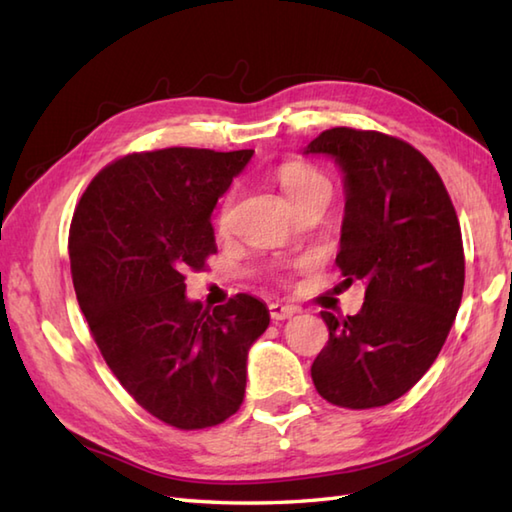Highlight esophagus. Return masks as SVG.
Instances as JSON below:
<instances>
[{"mask_svg": "<svg viewBox=\"0 0 512 512\" xmlns=\"http://www.w3.org/2000/svg\"><path fill=\"white\" fill-rule=\"evenodd\" d=\"M268 310H270V319H273V321H286L297 312L295 306H288V303H279V301L270 303Z\"/></svg>", "mask_w": 512, "mask_h": 512, "instance_id": "1", "label": "esophagus"}]
</instances>
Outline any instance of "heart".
<instances>
[{"label": "heart", "mask_w": 512, "mask_h": 512, "mask_svg": "<svg viewBox=\"0 0 512 512\" xmlns=\"http://www.w3.org/2000/svg\"><path fill=\"white\" fill-rule=\"evenodd\" d=\"M277 178L281 189L290 198L292 204H297L301 200H306L308 195L330 189V180L325 178V173L317 169L314 165H308V162L301 160H288L277 169ZM233 202H235V193L228 191L220 206H217L215 213V226L220 233H226L228 226H231V211H233Z\"/></svg>", "instance_id": "1"}]
</instances>
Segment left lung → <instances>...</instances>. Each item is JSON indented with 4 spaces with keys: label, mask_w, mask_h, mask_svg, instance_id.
Returning a JSON list of instances; mask_svg holds the SVG:
<instances>
[{
    "label": "left lung",
    "mask_w": 512,
    "mask_h": 512,
    "mask_svg": "<svg viewBox=\"0 0 512 512\" xmlns=\"http://www.w3.org/2000/svg\"><path fill=\"white\" fill-rule=\"evenodd\" d=\"M306 154L345 171V220L336 266L343 286H365L354 317L321 312L330 339L312 363L336 407L374 409L400 398L436 361L464 290L458 213L420 151L374 129L332 127Z\"/></svg>",
    "instance_id": "8db88e82"
}]
</instances>
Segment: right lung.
Segmentation results:
<instances>
[{
    "instance_id": "obj_1",
    "label": "right lung",
    "mask_w": 512,
    "mask_h": 512,
    "mask_svg": "<svg viewBox=\"0 0 512 512\" xmlns=\"http://www.w3.org/2000/svg\"><path fill=\"white\" fill-rule=\"evenodd\" d=\"M250 156L134 151L96 173L72 215V281L92 339L127 394L182 431L239 409L248 347L270 323L264 303L244 292L213 310L184 295V273L217 253L213 206Z\"/></svg>"
}]
</instances>
